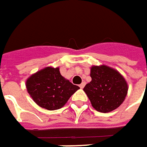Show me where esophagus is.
I'll list each match as a JSON object with an SVG mask.
<instances>
[{
    "label": "esophagus",
    "instance_id": "esophagus-1",
    "mask_svg": "<svg viewBox=\"0 0 147 147\" xmlns=\"http://www.w3.org/2000/svg\"><path fill=\"white\" fill-rule=\"evenodd\" d=\"M85 85H86V82H82V84H80V86H80V88H82H82L85 86Z\"/></svg>",
    "mask_w": 147,
    "mask_h": 147
}]
</instances>
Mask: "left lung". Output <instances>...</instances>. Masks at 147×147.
I'll use <instances>...</instances> for the list:
<instances>
[{
    "label": "left lung",
    "instance_id": "1",
    "mask_svg": "<svg viewBox=\"0 0 147 147\" xmlns=\"http://www.w3.org/2000/svg\"><path fill=\"white\" fill-rule=\"evenodd\" d=\"M91 82L83 88L93 108L100 113H109L125 100L128 85L117 70L106 65L92 66Z\"/></svg>",
    "mask_w": 147,
    "mask_h": 147
}]
</instances>
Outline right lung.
Wrapping results in <instances>:
<instances>
[{"label": "right lung", "instance_id": "obj_1", "mask_svg": "<svg viewBox=\"0 0 147 147\" xmlns=\"http://www.w3.org/2000/svg\"><path fill=\"white\" fill-rule=\"evenodd\" d=\"M26 86L30 97L39 107L48 110L62 108L79 86L62 77L59 68L47 67L31 75Z\"/></svg>", "mask_w": 147, "mask_h": 147}]
</instances>
